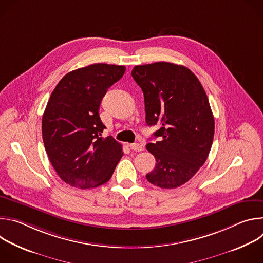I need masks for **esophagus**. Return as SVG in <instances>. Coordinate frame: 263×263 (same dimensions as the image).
Listing matches in <instances>:
<instances>
[{
	"label": "esophagus",
	"mask_w": 263,
	"mask_h": 263,
	"mask_svg": "<svg viewBox=\"0 0 263 263\" xmlns=\"http://www.w3.org/2000/svg\"><path fill=\"white\" fill-rule=\"evenodd\" d=\"M129 146H130L131 149H133V151H136V152H140L143 149V146L140 143H137V142L131 143V144H129Z\"/></svg>",
	"instance_id": "obj_1"
}]
</instances>
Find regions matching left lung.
Here are the masks:
<instances>
[{
	"label": "left lung",
	"mask_w": 263,
	"mask_h": 263,
	"mask_svg": "<svg viewBox=\"0 0 263 263\" xmlns=\"http://www.w3.org/2000/svg\"><path fill=\"white\" fill-rule=\"evenodd\" d=\"M131 74L143 92L146 125H161L154 133L159 140L146 144L157 163L145 177L161 189H176L192 179L209 155L214 119L207 95L183 65H136Z\"/></svg>",
	"instance_id": "left-lung-1"
}]
</instances>
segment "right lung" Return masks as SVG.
I'll return each instance as SVG.
<instances>
[{"label": "right lung", "instance_id": "obj_1", "mask_svg": "<svg viewBox=\"0 0 263 263\" xmlns=\"http://www.w3.org/2000/svg\"><path fill=\"white\" fill-rule=\"evenodd\" d=\"M124 65L96 63L69 71L53 90L43 116L48 157L70 186L91 189L108 182L123 156L122 144L106 129L99 109L108 88L125 73Z\"/></svg>", "mask_w": 263, "mask_h": 263}]
</instances>
